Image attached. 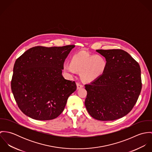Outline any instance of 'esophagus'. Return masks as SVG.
Segmentation results:
<instances>
[{
  "label": "esophagus",
  "mask_w": 152,
  "mask_h": 152,
  "mask_svg": "<svg viewBox=\"0 0 152 152\" xmlns=\"http://www.w3.org/2000/svg\"><path fill=\"white\" fill-rule=\"evenodd\" d=\"M83 85L80 84V83H77V89H81V88H83Z\"/></svg>",
  "instance_id": "obj_1"
}]
</instances>
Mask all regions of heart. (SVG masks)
<instances>
[{"label": "heart", "mask_w": 152, "mask_h": 152, "mask_svg": "<svg viewBox=\"0 0 152 152\" xmlns=\"http://www.w3.org/2000/svg\"><path fill=\"white\" fill-rule=\"evenodd\" d=\"M107 66V60L101 55H92L86 52H80L74 55L71 63H65L63 70L73 75L80 73L81 80L90 83L98 80L104 74Z\"/></svg>", "instance_id": "b5f03b06"}]
</instances>
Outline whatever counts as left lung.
I'll use <instances>...</instances> for the list:
<instances>
[{
	"label": "left lung",
	"instance_id": "left-lung-1",
	"mask_svg": "<svg viewBox=\"0 0 152 152\" xmlns=\"http://www.w3.org/2000/svg\"><path fill=\"white\" fill-rule=\"evenodd\" d=\"M107 60L104 74L85 86V105L94 119L114 121L126 115L137 102L142 89L140 65L126 51L97 50Z\"/></svg>",
	"mask_w": 152,
	"mask_h": 152
}]
</instances>
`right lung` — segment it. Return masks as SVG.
I'll list each match as a JSON object with an SVG mask.
<instances>
[{"mask_svg": "<svg viewBox=\"0 0 152 152\" xmlns=\"http://www.w3.org/2000/svg\"><path fill=\"white\" fill-rule=\"evenodd\" d=\"M74 47H34L16 60L11 88L26 115L48 121L63 112L69 96L77 89L74 81L62 75L64 61Z\"/></svg>", "mask_w": 152, "mask_h": 152, "instance_id": "obj_1", "label": "right lung"}]
</instances>
